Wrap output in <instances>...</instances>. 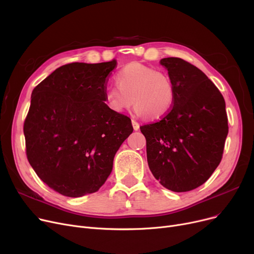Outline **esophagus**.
<instances>
[{
  "mask_svg": "<svg viewBox=\"0 0 254 254\" xmlns=\"http://www.w3.org/2000/svg\"><path fill=\"white\" fill-rule=\"evenodd\" d=\"M131 125H133V128L135 129V130H138L139 129V127H140V126H139V124L137 123V121H135V120H133L131 121Z\"/></svg>",
  "mask_w": 254,
  "mask_h": 254,
  "instance_id": "34e87169",
  "label": "esophagus"
}]
</instances>
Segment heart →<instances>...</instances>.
<instances>
[{
    "label": "heart",
    "mask_w": 254,
    "mask_h": 254,
    "mask_svg": "<svg viewBox=\"0 0 254 254\" xmlns=\"http://www.w3.org/2000/svg\"><path fill=\"white\" fill-rule=\"evenodd\" d=\"M116 87H109L104 94L106 107L121 114L135 105L138 116L156 120L166 116L175 102V86L171 76L150 66L131 62L115 75Z\"/></svg>",
    "instance_id": "1"
}]
</instances>
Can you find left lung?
<instances>
[{
  "label": "left lung",
  "instance_id": "left-lung-1",
  "mask_svg": "<svg viewBox=\"0 0 254 254\" xmlns=\"http://www.w3.org/2000/svg\"><path fill=\"white\" fill-rule=\"evenodd\" d=\"M175 86V102L161 120L142 126L148 166L174 192L198 188L222 160L228 134L225 101L215 84L181 58L161 60Z\"/></svg>",
  "mask_w": 254,
  "mask_h": 254
}]
</instances>
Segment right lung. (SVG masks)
<instances>
[{"mask_svg":"<svg viewBox=\"0 0 254 254\" xmlns=\"http://www.w3.org/2000/svg\"><path fill=\"white\" fill-rule=\"evenodd\" d=\"M116 66L115 59L65 64L32 92L24 123L26 154L38 178L61 195L98 191L112 171L116 151L133 133L130 119L105 105Z\"/></svg>","mask_w":254,"mask_h":254,"instance_id":"right-lung-1","label":"right lung"}]
</instances>
